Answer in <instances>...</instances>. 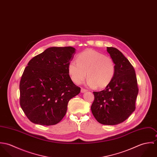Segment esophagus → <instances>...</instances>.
Masks as SVG:
<instances>
[{"label": "esophagus", "mask_w": 157, "mask_h": 157, "mask_svg": "<svg viewBox=\"0 0 157 157\" xmlns=\"http://www.w3.org/2000/svg\"><path fill=\"white\" fill-rule=\"evenodd\" d=\"M86 91H87V90H85V89H84V88H81V92H82V93H83V92H86Z\"/></svg>", "instance_id": "1"}]
</instances>
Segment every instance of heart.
<instances>
[{
	"instance_id": "1",
	"label": "heart",
	"mask_w": 157,
	"mask_h": 157,
	"mask_svg": "<svg viewBox=\"0 0 157 157\" xmlns=\"http://www.w3.org/2000/svg\"><path fill=\"white\" fill-rule=\"evenodd\" d=\"M67 71L71 79L75 83H82L87 73L88 85L91 87L103 89L112 82L116 67L111 57L88 49L77 56V62L73 60L69 63Z\"/></svg>"
}]
</instances>
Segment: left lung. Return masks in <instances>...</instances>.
<instances>
[{
  "label": "left lung",
  "instance_id": "1",
  "mask_svg": "<svg viewBox=\"0 0 157 157\" xmlns=\"http://www.w3.org/2000/svg\"><path fill=\"white\" fill-rule=\"evenodd\" d=\"M107 51L115 62V76L106 88L93 92L94 100L91 111L98 122L115 125L125 121L135 109L138 93L134 68L118 49L107 47Z\"/></svg>",
  "mask_w": 157,
  "mask_h": 157
}]
</instances>
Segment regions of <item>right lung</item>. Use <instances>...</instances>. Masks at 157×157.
Wrapping results in <instances>:
<instances>
[{"label":"right lung","mask_w":157,"mask_h":157,"mask_svg":"<svg viewBox=\"0 0 157 157\" xmlns=\"http://www.w3.org/2000/svg\"><path fill=\"white\" fill-rule=\"evenodd\" d=\"M75 53L71 46L51 47L28 62L20 82V105L31 122L57 124L67 113L69 101L80 93L67 71Z\"/></svg>","instance_id":"1"}]
</instances>
